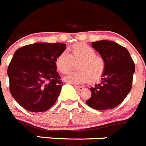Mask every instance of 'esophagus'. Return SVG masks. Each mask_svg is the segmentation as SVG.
<instances>
[{
    "label": "esophagus",
    "mask_w": 146,
    "mask_h": 146,
    "mask_svg": "<svg viewBox=\"0 0 146 146\" xmlns=\"http://www.w3.org/2000/svg\"><path fill=\"white\" fill-rule=\"evenodd\" d=\"M75 87H76V89H77L78 90H84V87H82V86H75Z\"/></svg>",
    "instance_id": "esophagus-1"
}]
</instances>
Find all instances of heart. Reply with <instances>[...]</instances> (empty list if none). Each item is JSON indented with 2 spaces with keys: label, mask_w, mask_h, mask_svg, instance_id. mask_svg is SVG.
Segmentation results:
<instances>
[{
  "label": "heart",
  "mask_w": 146,
  "mask_h": 146,
  "mask_svg": "<svg viewBox=\"0 0 146 146\" xmlns=\"http://www.w3.org/2000/svg\"><path fill=\"white\" fill-rule=\"evenodd\" d=\"M78 64V70L66 76L64 80L72 84L94 82L101 77L105 70V61L96 54L92 47L85 43H76L68 49V54L62 52L57 56L55 64L60 73H68Z\"/></svg>",
  "instance_id": "obj_1"
}]
</instances>
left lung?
Masks as SVG:
<instances>
[{"instance_id": "8db88e82", "label": "left lung", "mask_w": 146, "mask_h": 146, "mask_svg": "<svg viewBox=\"0 0 146 146\" xmlns=\"http://www.w3.org/2000/svg\"><path fill=\"white\" fill-rule=\"evenodd\" d=\"M92 47L104 59L105 70L101 83L90 88L92 96L86 103L97 110L113 109L122 103L131 90L134 63L129 50L115 42H93Z\"/></svg>"}]
</instances>
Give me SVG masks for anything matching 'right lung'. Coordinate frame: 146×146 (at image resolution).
Returning a JSON list of instances; mask_svg holds the SVG:
<instances>
[{"mask_svg":"<svg viewBox=\"0 0 146 146\" xmlns=\"http://www.w3.org/2000/svg\"><path fill=\"white\" fill-rule=\"evenodd\" d=\"M64 43L37 42L17 49L7 70L12 97L32 112L45 111L57 100L62 84L55 61Z\"/></svg>","mask_w":146,"mask_h":146,"instance_id":"add662e5","label":"right lung"}]
</instances>
